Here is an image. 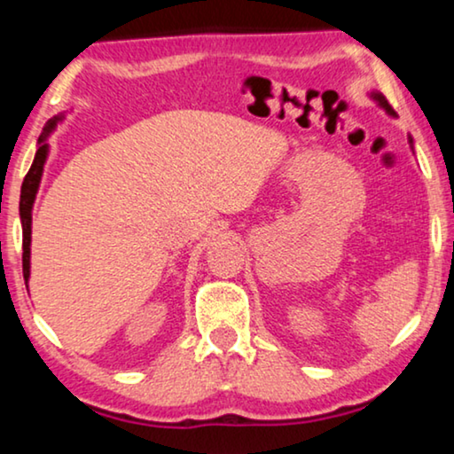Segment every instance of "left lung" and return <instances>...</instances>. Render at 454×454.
I'll use <instances>...</instances> for the list:
<instances>
[{
    "instance_id": "left-lung-1",
    "label": "left lung",
    "mask_w": 454,
    "mask_h": 454,
    "mask_svg": "<svg viewBox=\"0 0 454 454\" xmlns=\"http://www.w3.org/2000/svg\"><path fill=\"white\" fill-rule=\"evenodd\" d=\"M372 97H374V101L378 103V105H380V107L382 109H387V114L388 115H395V111H393V107H390V105H388V101H387V98H384L382 95H380V92H372ZM409 142H413L411 138H409Z\"/></svg>"
}]
</instances>
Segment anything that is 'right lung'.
Wrapping results in <instances>:
<instances>
[{"mask_svg":"<svg viewBox=\"0 0 454 454\" xmlns=\"http://www.w3.org/2000/svg\"><path fill=\"white\" fill-rule=\"evenodd\" d=\"M61 117H53V120L47 121V126L43 128V134L39 136V148H36L35 160L30 165V169L27 173L22 182V190H20V221H22V272H24V281L28 283L30 277V223H33V202L36 196V190H39L41 184V176H43V165L47 160V136L51 134V129L55 128Z\"/></svg>","mask_w":454,"mask_h":454,"instance_id":"1","label":"right lung"}]
</instances>
